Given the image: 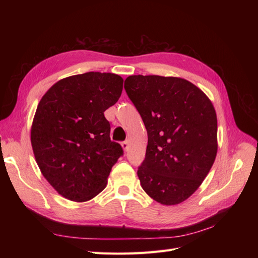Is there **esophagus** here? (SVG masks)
<instances>
[{
    "label": "esophagus",
    "instance_id": "1",
    "mask_svg": "<svg viewBox=\"0 0 258 258\" xmlns=\"http://www.w3.org/2000/svg\"><path fill=\"white\" fill-rule=\"evenodd\" d=\"M121 146H122V148H123L124 151H127L128 147H129V141H128V140H126V141H123L121 143Z\"/></svg>",
    "mask_w": 258,
    "mask_h": 258
}]
</instances>
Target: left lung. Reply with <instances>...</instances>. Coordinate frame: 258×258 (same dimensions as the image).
Masks as SVG:
<instances>
[{"mask_svg": "<svg viewBox=\"0 0 258 258\" xmlns=\"http://www.w3.org/2000/svg\"><path fill=\"white\" fill-rule=\"evenodd\" d=\"M124 90L147 130L145 159L138 169L142 188L161 205L181 204L214 163V106L197 86L179 77L131 75Z\"/></svg>", "mask_w": 258, "mask_h": 258, "instance_id": "1", "label": "left lung"}]
</instances>
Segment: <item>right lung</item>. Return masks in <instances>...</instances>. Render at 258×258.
<instances>
[{
    "mask_svg": "<svg viewBox=\"0 0 258 258\" xmlns=\"http://www.w3.org/2000/svg\"><path fill=\"white\" fill-rule=\"evenodd\" d=\"M123 80L88 72L57 82L37 105L31 144L37 166L64 198L84 202L102 191L112 167L122 156L111 141L104 112L118 101Z\"/></svg>",
    "mask_w": 258,
    "mask_h": 258,
    "instance_id": "1",
    "label": "right lung"
}]
</instances>
